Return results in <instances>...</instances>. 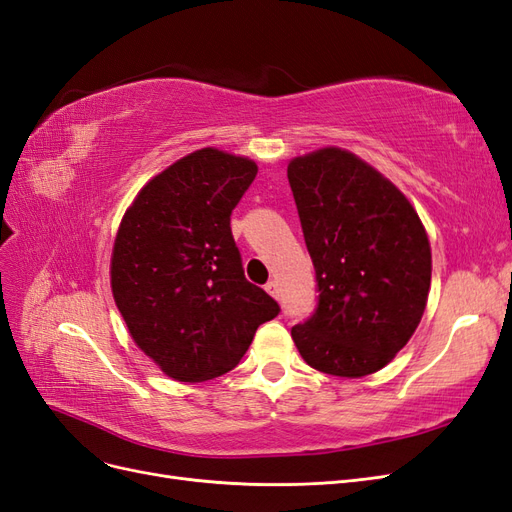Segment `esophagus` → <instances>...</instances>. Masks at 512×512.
<instances>
[{"mask_svg": "<svg viewBox=\"0 0 512 512\" xmlns=\"http://www.w3.org/2000/svg\"><path fill=\"white\" fill-rule=\"evenodd\" d=\"M265 290L271 294V297H275V299H280V284H277L275 280H271V282H267V286H265Z\"/></svg>", "mask_w": 512, "mask_h": 512, "instance_id": "obj_1", "label": "esophagus"}]
</instances>
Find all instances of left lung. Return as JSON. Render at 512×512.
Masks as SVG:
<instances>
[{"instance_id":"1","label":"left lung","mask_w":512,"mask_h":512,"mask_svg":"<svg viewBox=\"0 0 512 512\" xmlns=\"http://www.w3.org/2000/svg\"><path fill=\"white\" fill-rule=\"evenodd\" d=\"M288 183L318 286L314 314L292 327L307 365L361 378L408 344L425 312L431 250L395 185L352 153L294 158Z\"/></svg>"}]
</instances>
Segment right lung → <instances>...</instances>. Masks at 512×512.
<instances>
[{
	"label": "right lung",
	"mask_w": 512,
	"mask_h": 512,
	"mask_svg": "<svg viewBox=\"0 0 512 512\" xmlns=\"http://www.w3.org/2000/svg\"><path fill=\"white\" fill-rule=\"evenodd\" d=\"M258 166L200 149L153 177L117 232L111 286L136 346L179 382L218 378L280 305L245 280L230 215Z\"/></svg>",
	"instance_id": "add662e5"
}]
</instances>
